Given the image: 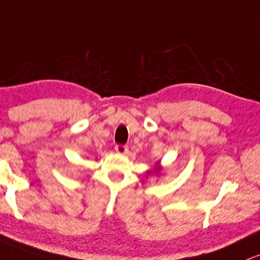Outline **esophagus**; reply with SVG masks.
Segmentation results:
<instances>
[{
	"label": "esophagus",
	"instance_id": "1",
	"mask_svg": "<svg viewBox=\"0 0 260 260\" xmlns=\"http://www.w3.org/2000/svg\"><path fill=\"white\" fill-rule=\"evenodd\" d=\"M115 151H116L117 154L126 155V154H128V146H126V145H116V146H115Z\"/></svg>",
	"mask_w": 260,
	"mask_h": 260
}]
</instances>
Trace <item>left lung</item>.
Instances as JSON below:
<instances>
[{"label":"left lung","mask_w":260,"mask_h":260,"mask_svg":"<svg viewBox=\"0 0 260 260\" xmlns=\"http://www.w3.org/2000/svg\"><path fill=\"white\" fill-rule=\"evenodd\" d=\"M162 170H164V167L161 166L160 161H157V165H156L152 170L146 172V173H148V176H158V174H161Z\"/></svg>","instance_id":"1"}]
</instances>
